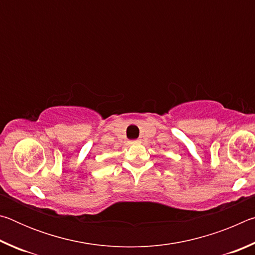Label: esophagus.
Returning a JSON list of instances; mask_svg holds the SVG:
<instances>
[{"mask_svg": "<svg viewBox=\"0 0 255 255\" xmlns=\"http://www.w3.org/2000/svg\"><path fill=\"white\" fill-rule=\"evenodd\" d=\"M139 143V140H131V141H129V145H135V144H138Z\"/></svg>", "mask_w": 255, "mask_h": 255, "instance_id": "34e87169", "label": "esophagus"}]
</instances>
